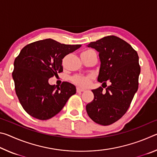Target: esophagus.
<instances>
[{
    "instance_id": "obj_1",
    "label": "esophagus",
    "mask_w": 157,
    "mask_h": 157,
    "mask_svg": "<svg viewBox=\"0 0 157 157\" xmlns=\"http://www.w3.org/2000/svg\"><path fill=\"white\" fill-rule=\"evenodd\" d=\"M84 91H85L84 89H80V88H77V92H78V93H81V92H83Z\"/></svg>"
}]
</instances>
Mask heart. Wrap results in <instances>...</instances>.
<instances>
[{
	"instance_id": "b5f03b06",
	"label": "heart",
	"mask_w": 157,
	"mask_h": 157,
	"mask_svg": "<svg viewBox=\"0 0 157 157\" xmlns=\"http://www.w3.org/2000/svg\"><path fill=\"white\" fill-rule=\"evenodd\" d=\"M93 76L91 75H75L72 78V81L77 86L82 88L88 87L91 84V82L93 79Z\"/></svg>"
}]
</instances>
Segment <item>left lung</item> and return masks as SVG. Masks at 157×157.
<instances>
[{"instance_id":"1","label":"left lung","mask_w":157,"mask_h":157,"mask_svg":"<svg viewBox=\"0 0 157 157\" xmlns=\"http://www.w3.org/2000/svg\"><path fill=\"white\" fill-rule=\"evenodd\" d=\"M87 47L99 52L98 81L106 84L108 80L111 84L105 91L101 86L92 90L94 98L86 105V112L95 123L109 125L126 113L137 91L140 73L139 56L131 45L115 36H105Z\"/></svg>"}]
</instances>
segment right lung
Listing matches in <instances>:
<instances>
[{"instance_id": "add662e5", "label": "right lung", "mask_w": 157, "mask_h": 157, "mask_svg": "<svg viewBox=\"0 0 157 157\" xmlns=\"http://www.w3.org/2000/svg\"><path fill=\"white\" fill-rule=\"evenodd\" d=\"M82 45L60 44L51 39L25 46L14 62L12 78L21 105L29 115L39 120L55 116L76 93L73 84L63 82L60 86L48 79L63 71L62 59Z\"/></svg>"}]
</instances>
